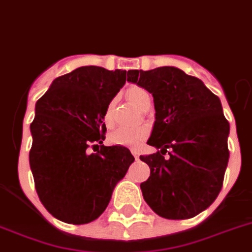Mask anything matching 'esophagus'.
Listing matches in <instances>:
<instances>
[{"mask_svg": "<svg viewBox=\"0 0 252 252\" xmlns=\"http://www.w3.org/2000/svg\"><path fill=\"white\" fill-rule=\"evenodd\" d=\"M131 153H132V156L135 157V159H139V157H140V154H139V152H136L135 149L131 150Z\"/></svg>", "mask_w": 252, "mask_h": 252, "instance_id": "obj_1", "label": "esophagus"}]
</instances>
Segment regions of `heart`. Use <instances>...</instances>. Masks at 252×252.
I'll return each instance as SVG.
<instances>
[{
	"mask_svg": "<svg viewBox=\"0 0 252 252\" xmlns=\"http://www.w3.org/2000/svg\"><path fill=\"white\" fill-rule=\"evenodd\" d=\"M126 96L134 105H136L137 108L143 109L148 103L152 102L150 99V94L144 88L139 87V85H131L126 90ZM112 107L113 104L109 103L104 109L103 113V118L107 125L112 122ZM149 130L144 126H139V127H120L116 131H113L111 134V141L116 145H124V147H131L137 148L147 139Z\"/></svg>",
	"mask_w": 252,
	"mask_h": 252,
	"instance_id": "obj_1",
	"label": "heart"
}]
</instances>
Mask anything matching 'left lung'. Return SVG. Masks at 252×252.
Instances as JSON below:
<instances>
[{
	"instance_id": "obj_1",
	"label": "left lung",
	"mask_w": 252,
	"mask_h": 252,
	"mask_svg": "<svg viewBox=\"0 0 252 252\" xmlns=\"http://www.w3.org/2000/svg\"><path fill=\"white\" fill-rule=\"evenodd\" d=\"M127 81L152 93L156 107L148 144L160 150L140 157L150 168L140 185L144 200L163 218H192L217 199L228 164L229 124L220 100L197 77L171 66L130 70Z\"/></svg>"
}]
</instances>
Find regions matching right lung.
Instances as JSON below:
<instances>
[{
	"label": "right lung",
	"mask_w": 252,
	"mask_h": 252,
	"mask_svg": "<svg viewBox=\"0 0 252 252\" xmlns=\"http://www.w3.org/2000/svg\"><path fill=\"white\" fill-rule=\"evenodd\" d=\"M125 81L126 71L83 66L57 77L36 102L30 168L39 200L62 222L98 218L134 162L127 148L103 145V113Z\"/></svg>",
	"instance_id": "obj_1"
}]
</instances>
